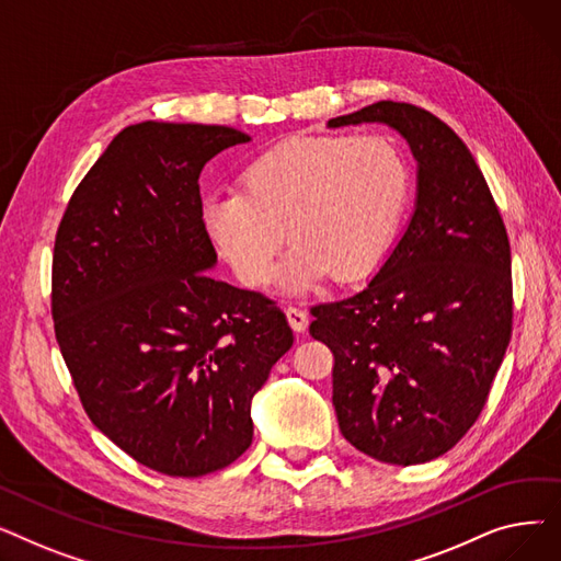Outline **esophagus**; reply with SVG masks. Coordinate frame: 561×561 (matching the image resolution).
Instances as JSON below:
<instances>
[{
    "label": "esophagus",
    "instance_id": "34e87169",
    "mask_svg": "<svg viewBox=\"0 0 561 561\" xmlns=\"http://www.w3.org/2000/svg\"><path fill=\"white\" fill-rule=\"evenodd\" d=\"M286 320H288L290 330L298 332V334H302L309 325V316L298 307H286Z\"/></svg>",
    "mask_w": 561,
    "mask_h": 561
}]
</instances>
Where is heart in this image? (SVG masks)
Here are the masks:
<instances>
[{"label":"heart","instance_id":"heart-1","mask_svg":"<svg viewBox=\"0 0 561 561\" xmlns=\"http://www.w3.org/2000/svg\"><path fill=\"white\" fill-rule=\"evenodd\" d=\"M407 186V161L387 136H293L243 170L241 193L206 199L202 220L245 286L271 279L286 236L293 248L279 286L305 293L328 275L352 282L373 268L391 241Z\"/></svg>","mask_w":561,"mask_h":561}]
</instances>
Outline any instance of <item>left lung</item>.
<instances>
[{"label":"left lung","mask_w":561,"mask_h":561,"mask_svg":"<svg viewBox=\"0 0 561 561\" xmlns=\"http://www.w3.org/2000/svg\"><path fill=\"white\" fill-rule=\"evenodd\" d=\"M377 123L416 159V202L370 282L311 309V336L334 352L341 434L368 457L414 466L470 430L512 336L507 231L473 154L436 115L377 102L330 129Z\"/></svg>","instance_id":"left-lung-1"}]
</instances>
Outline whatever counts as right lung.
<instances>
[{"mask_svg": "<svg viewBox=\"0 0 561 561\" xmlns=\"http://www.w3.org/2000/svg\"><path fill=\"white\" fill-rule=\"evenodd\" d=\"M250 140L220 125H131L56 233L54 330L85 414L172 478L214 473L250 448L252 400L293 345L273 302L209 275L199 172Z\"/></svg>", "mask_w": 561, "mask_h": 561, "instance_id": "obj_1", "label": "right lung"}]
</instances>
